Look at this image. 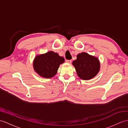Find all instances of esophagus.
Wrapping results in <instances>:
<instances>
[{"label":"esophagus","instance_id":"1","mask_svg":"<svg viewBox=\"0 0 128 128\" xmlns=\"http://www.w3.org/2000/svg\"><path fill=\"white\" fill-rule=\"evenodd\" d=\"M66 62H67V63H68V64H70L71 62H72V60H67L66 61Z\"/></svg>","mask_w":128,"mask_h":128}]
</instances>
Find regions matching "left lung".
<instances>
[{
  "label": "left lung",
  "instance_id": "left-lung-1",
  "mask_svg": "<svg viewBox=\"0 0 128 128\" xmlns=\"http://www.w3.org/2000/svg\"><path fill=\"white\" fill-rule=\"evenodd\" d=\"M78 76L82 80H89L94 77L100 69L98 59L86 52L77 55L76 60L73 62Z\"/></svg>",
  "mask_w": 128,
  "mask_h": 128
}]
</instances>
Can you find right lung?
Segmentation results:
<instances>
[{
	"label": "right lung",
	"instance_id": "right-lung-1",
	"mask_svg": "<svg viewBox=\"0 0 128 128\" xmlns=\"http://www.w3.org/2000/svg\"><path fill=\"white\" fill-rule=\"evenodd\" d=\"M64 61V58L56 52H49L35 58L33 64L34 70L40 76L50 78L56 74L59 66Z\"/></svg>",
	"mask_w": 128,
	"mask_h": 128
}]
</instances>
